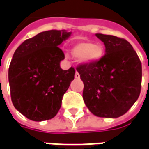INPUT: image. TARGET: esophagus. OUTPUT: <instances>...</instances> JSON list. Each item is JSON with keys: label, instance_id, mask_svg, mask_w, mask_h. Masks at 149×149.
<instances>
[{"label": "esophagus", "instance_id": "1", "mask_svg": "<svg viewBox=\"0 0 149 149\" xmlns=\"http://www.w3.org/2000/svg\"><path fill=\"white\" fill-rule=\"evenodd\" d=\"M74 77H75V78H76V79H79V77H80V76H79V73H78V72H77V71L75 72V74H74Z\"/></svg>", "mask_w": 149, "mask_h": 149}]
</instances>
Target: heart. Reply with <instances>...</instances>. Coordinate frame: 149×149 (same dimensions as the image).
Masks as SVG:
<instances>
[{
	"instance_id": "b5f03b06",
	"label": "heart",
	"mask_w": 149,
	"mask_h": 149,
	"mask_svg": "<svg viewBox=\"0 0 149 149\" xmlns=\"http://www.w3.org/2000/svg\"><path fill=\"white\" fill-rule=\"evenodd\" d=\"M71 54L82 63L91 64L98 62L104 54V48L99 43L89 41H81L74 44L71 49Z\"/></svg>"
}]
</instances>
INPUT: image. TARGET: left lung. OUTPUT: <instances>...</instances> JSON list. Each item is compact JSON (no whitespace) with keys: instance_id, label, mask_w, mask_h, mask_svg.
Here are the masks:
<instances>
[{"instance_id":"obj_1","label":"left lung","mask_w":149,"mask_h":149,"mask_svg":"<svg viewBox=\"0 0 149 149\" xmlns=\"http://www.w3.org/2000/svg\"><path fill=\"white\" fill-rule=\"evenodd\" d=\"M95 36L104 42L106 54L96 63L77 66L84 83L83 99L95 116L116 118L124 115L138 100L142 63L126 39L101 33Z\"/></svg>"}]
</instances>
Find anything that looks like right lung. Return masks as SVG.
I'll return each mask as SVG.
<instances>
[{
    "label": "right lung",
    "mask_w": 149,
    "mask_h": 149,
    "mask_svg": "<svg viewBox=\"0 0 149 149\" xmlns=\"http://www.w3.org/2000/svg\"><path fill=\"white\" fill-rule=\"evenodd\" d=\"M70 35L65 30L42 32L25 40L13 54L8 71L11 101L32 121L54 117L74 79V68H60L64 54L58 47Z\"/></svg>",
    "instance_id": "1"
}]
</instances>
